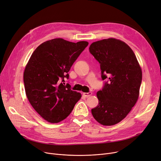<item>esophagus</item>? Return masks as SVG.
<instances>
[{
    "mask_svg": "<svg viewBox=\"0 0 161 161\" xmlns=\"http://www.w3.org/2000/svg\"><path fill=\"white\" fill-rule=\"evenodd\" d=\"M92 95V92H88V93H83V95L85 96L86 97H89Z\"/></svg>",
    "mask_w": 161,
    "mask_h": 161,
    "instance_id": "esophagus-1",
    "label": "esophagus"
}]
</instances>
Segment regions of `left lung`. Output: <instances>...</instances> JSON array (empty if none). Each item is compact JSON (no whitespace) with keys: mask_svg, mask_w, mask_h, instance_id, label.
I'll list each match as a JSON object with an SVG mask.
<instances>
[{"mask_svg":"<svg viewBox=\"0 0 161 161\" xmlns=\"http://www.w3.org/2000/svg\"><path fill=\"white\" fill-rule=\"evenodd\" d=\"M89 49L100 64L102 79H108L97 93L99 101L92 114L101 125L112 126L125 119L137 103L142 70L132 49L120 40L98 41Z\"/></svg>","mask_w":161,"mask_h":161,"instance_id":"left-lung-1","label":"left lung"}]
</instances>
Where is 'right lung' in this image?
I'll return each instance as SVG.
<instances>
[{"label": "right lung", "instance_id": "1", "mask_svg": "<svg viewBox=\"0 0 161 161\" xmlns=\"http://www.w3.org/2000/svg\"><path fill=\"white\" fill-rule=\"evenodd\" d=\"M88 42L77 43L54 39L39 45L32 53L24 72L26 96L44 119L57 123L72 112L82 95L64 85V78Z\"/></svg>", "mask_w": 161, "mask_h": 161}]
</instances>
